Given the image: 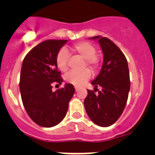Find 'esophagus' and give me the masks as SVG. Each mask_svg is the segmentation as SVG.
<instances>
[{
	"mask_svg": "<svg viewBox=\"0 0 155 155\" xmlns=\"http://www.w3.org/2000/svg\"><path fill=\"white\" fill-rule=\"evenodd\" d=\"M75 91H78V87H75Z\"/></svg>",
	"mask_w": 155,
	"mask_h": 155,
	"instance_id": "obj_1",
	"label": "esophagus"
}]
</instances>
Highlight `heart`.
<instances>
[{
    "mask_svg": "<svg viewBox=\"0 0 155 155\" xmlns=\"http://www.w3.org/2000/svg\"><path fill=\"white\" fill-rule=\"evenodd\" d=\"M74 53L84 59L85 65L88 66L91 69L95 70L98 67L99 60L96 56V47L89 42L82 41L77 42L71 46ZM69 60V53L65 48H61L56 55V65L61 71L68 70V63ZM91 71L88 69H84L80 72L70 71L65 76V81L70 84L75 86H81L84 84L91 78Z\"/></svg>",
    "mask_w": 155,
    "mask_h": 155,
    "instance_id": "b5f03b06",
    "label": "heart"
}]
</instances>
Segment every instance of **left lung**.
Listing matches in <instances>:
<instances>
[{
  "mask_svg": "<svg viewBox=\"0 0 155 155\" xmlns=\"http://www.w3.org/2000/svg\"><path fill=\"white\" fill-rule=\"evenodd\" d=\"M91 39L98 40L104 61L99 74L91 82L94 91L87 90L84 107L93 123L109 127L120 118L127 104L130 88L128 64L124 53L113 41L99 35ZM98 87L102 89L98 91Z\"/></svg>",
  "mask_w": 155,
  "mask_h": 155,
  "instance_id": "left-lung-1",
  "label": "left lung"
}]
</instances>
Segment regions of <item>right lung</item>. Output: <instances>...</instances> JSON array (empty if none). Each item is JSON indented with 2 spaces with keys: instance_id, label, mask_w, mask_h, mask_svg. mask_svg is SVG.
<instances>
[{
  "instance_id": "add662e5",
  "label": "right lung",
  "mask_w": 155,
  "mask_h": 155,
  "mask_svg": "<svg viewBox=\"0 0 155 155\" xmlns=\"http://www.w3.org/2000/svg\"><path fill=\"white\" fill-rule=\"evenodd\" d=\"M65 39H48L31 49L23 60L20 91L25 109L35 124L52 127L64 120L70 100L75 92L71 84L52 91L53 84L63 82L56 65V55Z\"/></svg>"
}]
</instances>
